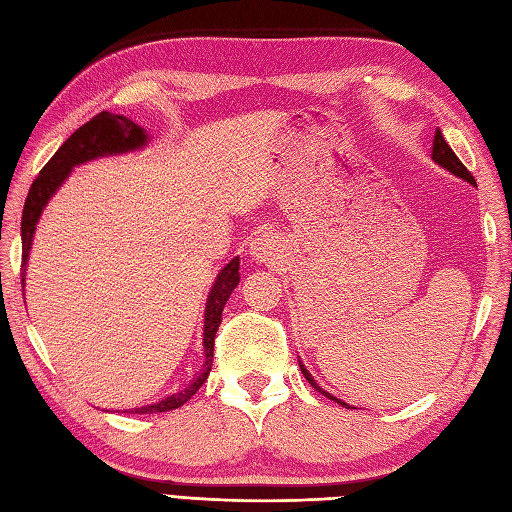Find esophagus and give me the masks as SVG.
<instances>
[{"instance_id":"1","label":"esophagus","mask_w":512,"mask_h":512,"mask_svg":"<svg viewBox=\"0 0 512 512\" xmlns=\"http://www.w3.org/2000/svg\"><path fill=\"white\" fill-rule=\"evenodd\" d=\"M248 255L255 259L257 264H268L273 262L277 255V237L273 233H257L250 237L248 242Z\"/></svg>"}]
</instances>
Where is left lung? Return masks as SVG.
<instances>
[{
	"label": "left lung",
	"instance_id": "8db88e82",
	"mask_svg": "<svg viewBox=\"0 0 512 512\" xmlns=\"http://www.w3.org/2000/svg\"><path fill=\"white\" fill-rule=\"evenodd\" d=\"M431 158H433V162H436V165H440L442 169L451 171L455 178H462L464 182H469V184H473V187H475V178L471 176V171L462 165L458 156H455V151L449 147L447 140H444L440 129L436 132V136H433V154H431ZM299 367H301V372H303V376H306L308 383H310L314 389H317L319 394H323L325 398H330V400H334V402H339V405L345 407V409H354V407L347 405V402H343V400H339L336 396H332L330 391H325V389L317 383V380H314V376L308 372L306 365H303L301 361H299Z\"/></svg>",
	"mask_w": 512,
	"mask_h": 512
}]
</instances>
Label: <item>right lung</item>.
I'll use <instances>...</instances> for the list:
<instances>
[{
    "label": "right lung",
    "mask_w": 512,
    "mask_h": 512,
    "mask_svg": "<svg viewBox=\"0 0 512 512\" xmlns=\"http://www.w3.org/2000/svg\"><path fill=\"white\" fill-rule=\"evenodd\" d=\"M149 134L147 129L136 125L132 118L123 114H112V112H101L94 116L90 123L76 129V132L65 140L59 147L57 154H54L48 165L39 171L37 180L32 182L28 191V198L24 204V215H21V286H26V266L32 248V239H35L37 224L41 220V213L46 209V204L54 193L61 189L65 178L70 176L74 167L83 165V162H90L96 158H107V156H121L129 154V151H138L149 145ZM239 284V257H233L220 273L215 277V284L209 290V299H206L204 308V332H202V347H204V365L191 383L176 391V394H169L158 402H151V405L125 409L132 413H160V411H171L182 407L195 391H198L204 380L209 378L211 365H213V345H215V334L222 323V310L226 306L228 297L233 295V290Z\"/></svg>",
    "instance_id": "right-lung-1"
}]
</instances>
